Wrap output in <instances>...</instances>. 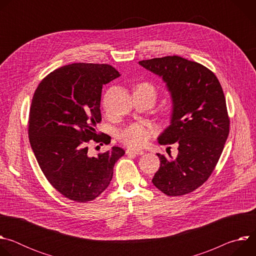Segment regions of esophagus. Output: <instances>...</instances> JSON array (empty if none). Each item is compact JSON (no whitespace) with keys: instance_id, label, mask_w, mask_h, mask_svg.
Segmentation results:
<instances>
[{"instance_id":"obj_1","label":"esophagus","mask_w":256,"mask_h":256,"mask_svg":"<svg viewBox=\"0 0 256 256\" xmlns=\"http://www.w3.org/2000/svg\"><path fill=\"white\" fill-rule=\"evenodd\" d=\"M126 155H142V154H144V151H142V150H130V149H128V150L126 151Z\"/></svg>"}]
</instances>
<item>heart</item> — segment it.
<instances>
[{
  "label": "heart",
  "instance_id": "heart-1",
  "mask_svg": "<svg viewBox=\"0 0 256 256\" xmlns=\"http://www.w3.org/2000/svg\"><path fill=\"white\" fill-rule=\"evenodd\" d=\"M142 86H147L151 90L153 97L155 99L156 92L153 86L149 84H142ZM154 128L149 126L140 124H132L126 126L124 128L120 130L118 132V138L122 142H124L126 146V147L136 149L142 147V146L154 134Z\"/></svg>",
  "mask_w": 256,
  "mask_h": 256
}]
</instances>
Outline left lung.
<instances>
[{
  "instance_id": "1",
  "label": "left lung",
  "mask_w": 256,
  "mask_h": 256,
  "mask_svg": "<svg viewBox=\"0 0 256 256\" xmlns=\"http://www.w3.org/2000/svg\"><path fill=\"white\" fill-rule=\"evenodd\" d=\"M167 83L173 100L171 124L159 136L161 144H178L169 160L161 154L152 182L163 194L192 192L208 179L223 152L230 118L222 86L206 66L178 56L138 62Z\"/></svg>"
}]
</instances>
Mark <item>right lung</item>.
I'll return each mask as SVG.
<instances>
[{"mask_svg":"<svg viewBox=\"0 0 256 256\" xmlns=\"http://www.w3.org/2000/svg\"><path fill=\"white\" fill-rule=\"evenodd\" d=\"M120 76L110 64L76 62L52 72L34 92L28 118L32 151L52 188L70 200L87 202L100 196L124 155L120 147L97 157L88 154L89 142H108V136L95 130L101 122V91Z\"/></svg>","mask_w":256,"mask_h":256,"instance_id":"add662e5","label":"right lung"}]
</instances>
